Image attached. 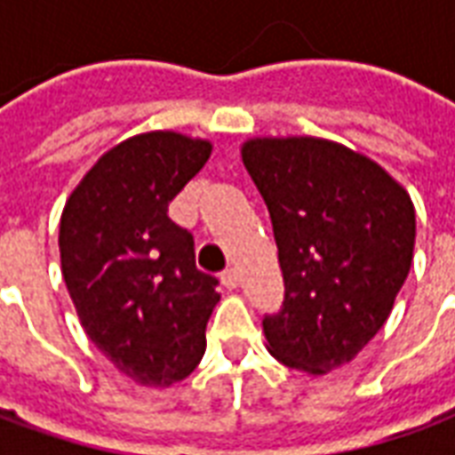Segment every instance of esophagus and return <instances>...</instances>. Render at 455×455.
Here are the masks:
<instances>
[{
    "label": "esophagus",
    "instance_id": "34e87169",
    "mask_svg": "<svg viewBox=\"0 0 455 455\" xmlns=\"http://www.w3.org/2000/svg\"><path fill=\"white\" fill-rule=\"evenodd\" d=\"M221 283L228 287V290H234V287H238V283H241V275H238V267H227L224 270V275H221Z\"/></svg>",
    "mask_w": 455,
    "mask_h": 455
}]
</instances>
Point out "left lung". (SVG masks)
Here are the masks:
<instances>
[{
  "label": "left lung",
  "instance_id": "obj_1",
  "mask_svg": "<svg viewBox=\"0 0 455 455\" xmlns=\"http://www.w3.org/2000/svg\"><path fill=\"white\" fill-rule=\"evenodd\" d=\"M243 165L273 221L285 297L267 351L297 371L353 361L378 334L414 251L410 195L365 156L322 139L248 140Z\"/></svg>",
  "mask_w": 455,
  "mask_h": 455
}]
</instances>
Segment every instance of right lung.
<instances>
[{
	"label": "right lung",
	"instance_id": "obj_1",
	"mask_svg": "<svg viewBox=\"0 0 455 455\" xmlns=\"http://www.w3.org/2000/svg\"><path fill=\"white\" fill-rule=\"evenodd\" d=\"M212 146L172 131L124 140L97 160L60 219V263L90 341L131 380L168 387L204 355L219 280L168 217Z\"/></svg>",
	"mask_w": 455,
	"mask_h": 455
}]
</instances>
